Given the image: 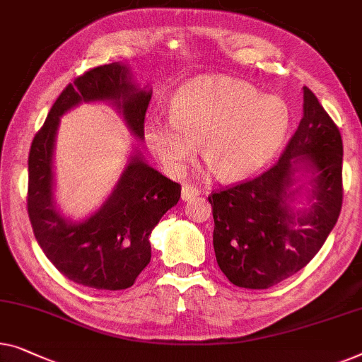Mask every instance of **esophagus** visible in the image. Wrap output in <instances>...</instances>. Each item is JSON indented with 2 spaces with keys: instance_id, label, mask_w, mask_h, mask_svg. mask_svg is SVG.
<instances>
[{
  "instance_id": "34e87169",
  "label": "esophagus",
  "mask_w": 362,
  "mask_h": 362,
  "mask_svg": "<svg viewBox=\"0 0 362 362\" xmlns=\"http://www.w3.org/2000/svg\"><path fill=\"white\" fill-rule=\"evenodd\" d=\"M199 194H201V192H199V189H196L194 186L185 185V186H182V189H181V199H182V201L189 202V201H194V199H196Z\"/></svg>"
}]
</instances>
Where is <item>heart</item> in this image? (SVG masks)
Wrapping results in <instances>:
<instances>
[{"label":"heart","instance_id":"heart-1","mask_svg":"<svg viewBox=\"0 0 362 362\" xmlns=\"http://www.w3.org/2000/svg\"><path fill=\"white\" fill-rule=\"evenodd\" d=\"M284 99L261 94L248 81L202 75L180 86L170 101V119L151 114L144 137L163 168L177 175L199 153L218 180L255 175L276 158L291 130Z\"/></svg>","mask_w":362,"mask_h":362}]
</instances>
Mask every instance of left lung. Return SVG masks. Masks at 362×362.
I'll return each instance as SVG.
<instances>
[{
	"label": "left lung",
	"instance_id": "8db88e82",
	"mask_svg": "<svg viewBox=\"0 0 362 362\" xmlns=\"http://www.w3.org/2000/svg\"><path fill=\"white\" fill-rule=\"evenodd\" d=\"M341 170V134L303 86V116L279 161L209 196L217 264L232 284L268 289L310 263L339 217Z\"/></svg>",
	"mask_w": 362,
	"mask_h": 362
}]
</instances>
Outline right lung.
Returning a JSON list of instances; mask_svg holds the SVG:
<instances>
[{
    "instance_id": "add662e5",
    "label": "right lung",
    "mask_w": 362,
    "mask_h": 362,
    "mask_svg": "<svg viewBox=\"0 0 362 362\" xmlns=\"http://www.w3.org/2000/svg\"><path fill=\"white\" fill-rule=\"evenodd\" d=\"M151 88H140L129 65H103L68 85L33 140L28 212L35 240L68 279L99 291L134 286L150 263V233L175 207L181 186L146 163L135 148L106 201L85 218L66 217L55 201L54 151L60 117L83 103H109L135 139L144 140Z\"/></svg>"
}]
</instances>
